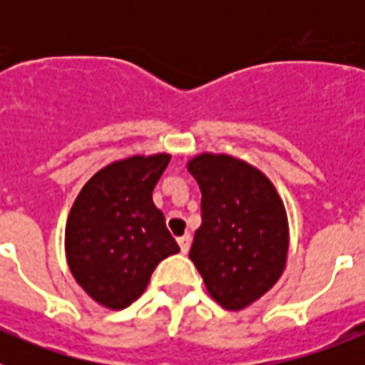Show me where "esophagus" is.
I'll return each mask as SVG.
<instances>
[{"instance_id": "34e87169", "label": "esophagus", "mask_w": 365, "mask_h": 365, "mask_svg": "<svg viewBox=\"0 0 365 365\" xmlns=\"http://www.w3.org/2000/svg\"><path fill=\"white\" fill-rule=\"evenodd\" d=\"M177 243H179V247H180V252L188 254L190 243H192V237H190V234H186V235H182V237H179V240H177Z\"/></svg>"}]
</instances>
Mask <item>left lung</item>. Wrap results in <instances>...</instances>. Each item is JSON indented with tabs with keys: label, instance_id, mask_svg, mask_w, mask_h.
Wrapping results in <instances>:
<instances>
[{
	"label": "left lung",
	"instance_id": "8db88e82",
	"mask_svg": "<svg viewBox=\"0 0 365 365\" xmlns=\"http://www.w3.org/2000/svg\"><path fill=\"white\" fill-rule=\"evenodd\" d=\"M202 193V225L190 259L206 291L241 311L276 285L289 254V219L276 186L247 160L199 153L186 163Z\"/></svg>",
	"mask_w": 365,
	"mask_h": 365
}]
</instances>
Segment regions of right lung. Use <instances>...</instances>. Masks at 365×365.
Masks as SVG:
<instances>
[{"instance_id": "add662e5", "label": "right lung", "mask_w": 365, "mask_h": 365, "mask_svg": "<svg viewBox=\"0 0 365 365\" xmlns=\"http://www.w3.org/2000/svg\"><path fill=\"white\" fill-rule=\"evenodd\" d=\"M172 155H133L95 173L71 206L66 257L98 305L120 311L146 291L155 267L179 252L151 192Z\"/></svg>"}]
</instances>
